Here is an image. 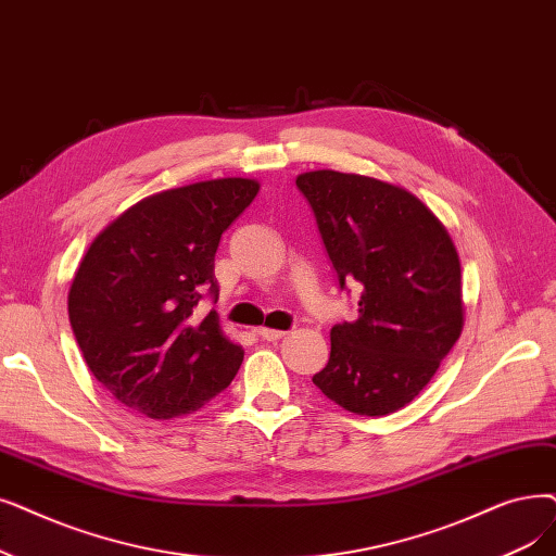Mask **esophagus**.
Here are the masks:
<instances>
[{"label": "esophagus", "mask_w": 556, "mask_h": 556, "mask_svg": "<svg viewBox=\"0 0 556 556\" xmlns=\"http://www.w3.org/2000/svg\"><path fill=\"white\" fill-rule=\"evenodd\" d=\"M258 336L263 338V341L275 343V341H279V338L286 336V331H281V329H270V327H261V329H258Z\"/></svg>", "instance_id": "1"}]
</instances>
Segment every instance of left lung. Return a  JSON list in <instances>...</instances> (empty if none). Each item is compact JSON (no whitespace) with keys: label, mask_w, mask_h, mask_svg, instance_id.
Wrapping results in <instances>:
<instances>
[{"label":"left lung","mask_w":556,"mask_h":556,"mask_svg":"<svg viewBox=\"0 0 556 556\" xmlns=\"http://www.w3.org/2000/svg\"><path fill=\"white\" fill-rule=\"evenodd\" d=\"M316 213L338 283H361L358 316L331 327L313 383L356 416L400 412L437 375L464 329L462 263L445 225L414 192L366 175L295 179Z\"/></svg>","instance_id":"8db88e82"}]
</instances>
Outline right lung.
<instances>
[{
	"mask_svg": "<svg viewBox=\"0 0 556 556\" xmlns=\"http://www.w3.org/2000/svg\"><path fill=\"white\" fill-rule=\"evenodd\" d=\"M256 179L225 177L156 192L129 206L84 254L67 316L90 372L136 414L170 420L225 391L243 348L223 331L215 252L256 198Z\"/></svg>",
	"mask_w": 556,
	"mask_h": 556,
	"instance_id": "obj_1",
	"label": "right lung"
}]
</instances>
